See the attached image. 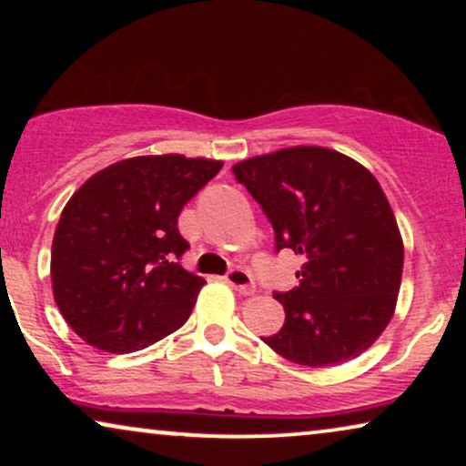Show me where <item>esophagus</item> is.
Wrapping results in <instances>:
<instances>
[{"label": "esophagus", "mask_w": 466, "mask_h": 466, "mask_svg": "<svg viewBox=\"0 0 466 466\" xmlns=\"http://www.w3.org/2000/svg\"><path fill=\"white\" fill-rule=\"evenodd\" d=\"M225 279H227V284L231 286L233 290L241 292V295H252L254 289H257V286H254L252 273L248 271V269H241V267H235V269L228 271L227 276H225Z\"/></svg>", "instance_id": "1"}]
</instances>
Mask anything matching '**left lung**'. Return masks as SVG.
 Listing matches in <instances>:
<instances>
[{
	"label": "left lung",
	"mask_w": 466,
	"mask_h": 466,
	"mask_svg": "<svg viewBox=\"0 0 466 466\" xmlns=\"http://www.w3.org/2000/svg\"><path fill=\"white\" fill-rule=\"evenodd\" d=\"M276 233L303 257L299 286L273 292L286 320L263 337L286 360L333 367L365 352L390 322L403 241L380 182L341 152L295 146L233 165Z\"/></svg>",
	"instance_id": "1"
}]
</instances>
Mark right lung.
<instances>
[{"instance_id":"obj_1","label":"right lung","mask_w":466,"mask_h":466,"mask_svg":"<svg viewBox=\"0 0 466 466\" xmlns=\"http://www.w3.org/2000/svg\"><path fill=\"white\" fill-rule=\"evenodd\" d=\"M220 161L136 157L101 169L63 208L50 254L53 295L82 339L112 354L148 348L188 320L206 279L180 265L182 208Z\"/></svg>"}]
</instances>
